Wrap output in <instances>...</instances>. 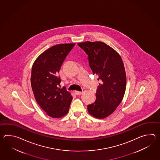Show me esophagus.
<instances>
[{"instance_id": "1", "label": "esophagus", "mask_w": 160, "mask_h": 160, "mask_svg": "<svg viewBox=\"0 0 160 160\" xmlns=\"http://www.w3.org/2000/svg\"><path fill=\"white\" fill-rule=\"evenodd\" d=\"M75 93L77 95H79L81 94L82 93V92H79V91H75Z\"/></svg>"}]
</instances>
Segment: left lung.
I'll use <instances>...</instances> for the list:
<instances>
[{
  "label": "left lung",
  "instance_id": "obj_1",
  "mask_svg": "<svg viewBox=\"0 0 160 160\" xmlns=\"http://www.w3.org/2000/svg\"><path fill=\"white\" fill-rule=\"evenodd\" d=\"M78 45L88 55L92 73L101 82L95 102L88 105V112L97 118H105L116 110L125 92L126 75L122 58L102 42L87 41Z\"/></svg>",
  "mask_w": 160,
  "mask_h": 160
}]
</instances>
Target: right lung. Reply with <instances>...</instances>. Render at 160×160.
Returning a JSON list of instances; mask_svg holds the SVG:
<instances>
[{"label": "right lung", "instance_id": "right-lung-1", "mask_svg": "<svg viewBox=\"0 0 160 160\" xmlns=\"http://www.w3.org/2000/svg\"><path fill=\"white\" fill-rule=\"evenodd\" d=\"M75 43L57 44L44 51L34 62L31 85L38 105L52 118H61L69 110L71 94L61 88L58 74L62 65Z\"/></svg>", "mask_w": 160, "mask_h": 160}]
</instances>
